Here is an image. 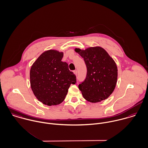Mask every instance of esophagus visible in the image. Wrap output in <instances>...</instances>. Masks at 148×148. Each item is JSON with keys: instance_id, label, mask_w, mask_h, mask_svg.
<instances>
[{"instance_id": "esophagus-1", "label": "esophagus", "mask_w": 148, "mask_h": 148, "mask_svg": "<svg viewBox=\"0 0 148 148\" xmlns=\"http://www.w3.org/2000/svg\"><path fill=\"white\" fill-rule=\"evenodd\" d=\"M73 72H74V73H75V75L76 76H77V71L76 70L74 71H73Z\"/></svg>"}]
</instances>
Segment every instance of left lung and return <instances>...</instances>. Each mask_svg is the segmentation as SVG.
<instances>
[{
    "instance_id": "1",
    "label": "left lung",
    "mask_w": 148,
    "mask_h": 148,
    "mask_svg": "<svg viewBox=\"0 0 148 148\" xmlns=\"http://www.w3.org/2000/svg\"><path fill=\"white\" fill-rule=\"evenodd\" d=\"M75 50L84 58L87 66L86 78L79 85L84 98L92 103L108 98L117 82L118 69L114 60L100 47Z\"/></svg>"
}]
</instances>
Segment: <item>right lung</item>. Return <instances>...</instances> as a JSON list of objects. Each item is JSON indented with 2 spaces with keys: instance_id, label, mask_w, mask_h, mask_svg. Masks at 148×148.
Returning <instances> with one entry per match:
<instances>
[{
  "instance_id": "right-lung-1",
  "label": "right lung",
  "mask_w": 148,
  "mask_h": 148,
  "mask_svg": "<svg viewBox=\"0 0 148 148\" xmlns=\"http://www.w3.org/2000/svg\"><path fill=\"white\" fill-rule=\"evenodd\" d=\"M63 52L49 50L42 53L32 65L30 86L37 99L48 106L58 105L65 98L71 84L76 83L75 75L61 61Z\"/></svg>"
}]
</instances>
